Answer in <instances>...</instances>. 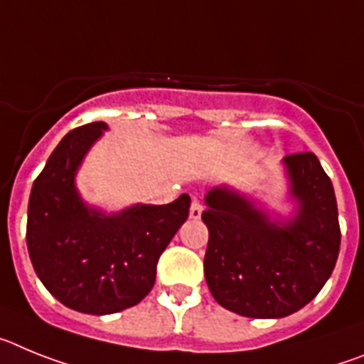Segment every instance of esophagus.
Instances as JSON below:
<instances>
[{"label": "esophagus", "mask_w": 364, "mask_h": 364, "mask_svg": "<svg viewBox=\"0 0 364 364\" xmlns=\"http://www.w3.org/2000/svg\"><path fill=\"white\" fill-rule=\"evenodd\" d=\"M201 213H203V205H201V201L198 198H194L191 205V218L192 220H200Z\"/></svg>", "instance_id": "esophagus-1"}]
</instances>
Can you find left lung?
<instances>
[{"mask_svg":"<svg viewBox=\"0 0 364 364\" xmlns=\"http://www.w3.org/2000/svg\"><path fill=\"white\" fill-rule=\"evenodd\" d=\"M284 164L299 201L296 216L286 223L227 186L205 196V280L218 304L243 317L280 318L304 308L339 257L337 200L317 156L299 151Z\"/></svg>","mask_w":364,"mask_h":364,"instance_id":"obj_1","label":"left lung"}]
</instances>
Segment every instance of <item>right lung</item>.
Returning a JSON list of instances; mask_svg holds the SVG:
<instances>
[{
  "instance_id": "obj_1",
  "label": "right lung",
  "mask_w": 364,
  "mask_h": 364,
  "mask_svg": "<svg viewBox=\"0 0 364 364\" xmlns=\"http://www.w3.org/2000/svg\"><path fill=\"white\" fill-rule=\"evenodd\" d=\"M107 126L71 129L33 183L27 249L38 278L68 308L91 315L139 304L156 284L159 257L188 218L191 196L104 214L87 207L75 176Z\"/></svg>"
}]
</instances>
